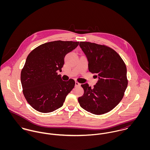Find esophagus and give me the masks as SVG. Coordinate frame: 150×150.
Instances as JSON below:
<instances>
[{
  "instance_id": "obj_1",
  "label": "esophagus",
  "mask_w": 150,
  "mask_h": 150,
  "mask_svg": "<svg viewBox=\"0 0 150 150\" xmlns=\"http://www.w3.org/2000/svg\"><path fill=\"white\" fill-rule=\"evenodd\" d=\"M75 86H80V83H79L78 81H76L75 82Z\"/></svg>"
}]
</instances>
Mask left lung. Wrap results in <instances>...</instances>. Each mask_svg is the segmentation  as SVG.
Listing matches in <instances>:
<instances>
[{"label": "left lung", "instance_id": "left-lung-1", "mask_svg": "<svg viewBox=\"0 0 150 150\" xmlns=\"http://www.w3.org/2000/svg\"><path fill=\"white\" fill-rule=\"evenodd\" d=\"M80 47L88 61V69L98 74L93 88L84 83V95L78 99L80 106L96 115L108 112L122 99L127 88V66L120 55L105 45L80 42ZM97 77V76H96Z\"/></svg>", "mask_w": 150, "mask_h": 150}]
</instances>
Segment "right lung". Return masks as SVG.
Masks as SVG:
<instances>
[{
    "label": "right lung",
    "instance_id": "right-lung-1",
    "mask_svg": "<svg viewBox=\"0 0 150 150\" xmlns=\"http://www.w3.org/2000/svg\"><path fill=\"white\" fill-rule=\"evenodd\" d=\"M79 44L61 40L48 42L35 48L27 57L21 72L22 92L36 110L50 112L63 106L75 81L71 79L63 81L58 71H62L65 55Z\"/></svg>",
    "mask_w": 150,
    "mask_h": 150
}]
</instances>
